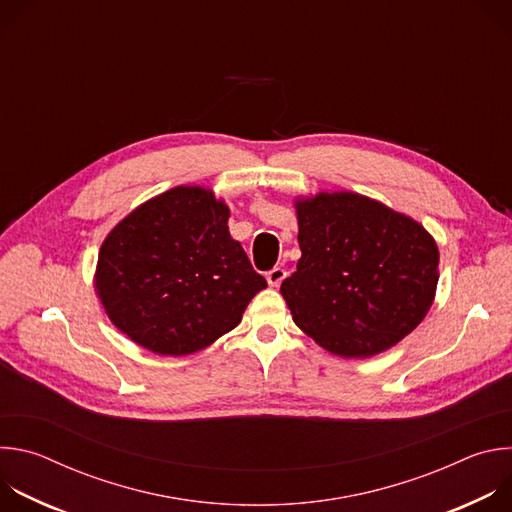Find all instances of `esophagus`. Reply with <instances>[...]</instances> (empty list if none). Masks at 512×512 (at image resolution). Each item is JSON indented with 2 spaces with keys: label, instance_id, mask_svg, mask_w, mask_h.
Returning <instances> with one entry per match:
<instances>
[{
  "label": "esophagus",
  "instance_id": "1",
  "mask_svg": "<svg viewBox=\"0 0 512 512\" xmlns=\"http://www.w3.org/2000/svg\"><path fill=\"white\" fill-rule=\"evenodd\" d=\"M285 269L283 267H273L269 273H267V283L271 285V287H279V283L285 279Z\"/></svg>",
  "mask_w": 512,
  "mask_h": 512
}]
</instances>
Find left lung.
Masks as SVG:
<instances>
[{
  "label": "left lung",
  "mask_w": 512,
  "mask_h": 512,
  "mask_svg": "<svg viewBox=\"0 0 512 512\" xmlns=\"http://www.w3.org/2000/svg\"><path fill=\"white\" fill-rule=\"evenodd\" d=\"M298 271L281 283L296 326L344 358L389 350L427 316L440 251L411 216L358 192L294 200Z\"/></svg>",
  "instance_id": "8db88e82"
}]
</instances>
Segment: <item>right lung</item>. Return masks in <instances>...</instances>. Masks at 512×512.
I'll return each mask as SVG.
<instances>
[{
  "label": "right lung",
  "instance_id": "obj_1",
  "mask_svg": "<svg viewBox=\"0 0 512 512\" xmlns=\"http://www.w3.org/2000/svg\"><path fill=\"white\" fill-rule=\"evenodd\" d=\"M210 188L176 186L133 208L105 237L95 289L113 326L160 356H186L237 328L267 287L229 233Z\"/></svg>",
  "mask_w": 512,
  "mask_h": 512
}]
</instances>
